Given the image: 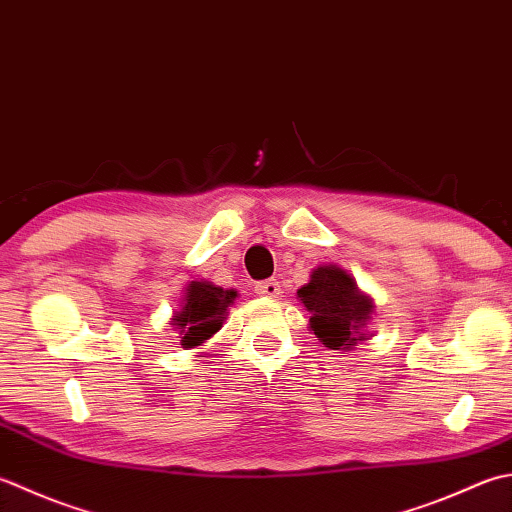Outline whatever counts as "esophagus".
<instances>
[{
  "instance_id": "obj_1",
  "label": "esophagus",
  "mask_w": 512,
  "mask_h": 512,
  "mask_svg": "<svg viewBox=\"0 0 512 512\" xmlns=\"http://www.w3.org/2000/svg\"><path fill=\"white\" fill-rule=\"evenodd\" d=\"M255 293H257L259 297L275 299V297L282 295V286H279L277 279H266V282H259V284L255 286Z\"/></svg>"
}]
</instances>
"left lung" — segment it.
Returning <instances> with one entry per match:
<instances>
[{
	"label": "left lung",
	"mask_w": 512,
	"mask_h": 512,
	"mask_svg": "<svg viewBox=\"0 0 512 512\" xmlns=\"http://www.w3.org/2000/svg\"><path fill=\"white\" fill-rule=\"evenodd\" d=\"M297 299L310 313L308 328L330 350H355L373 337L368 322L375 315L373 297L357 286L355 277L337 264L313 268L308 284L297 290Z\"/></svg>",
	"instance_id": "left-lung-1"
}]
</instances>
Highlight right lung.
<instances>
[{"mask_svg":"<svg viewBox=\"0 0 512 512\" xmlns=\"http://www.w3.org/2000/svg\"><path fill=\"white\" fill-rule=\"evenodd\" d=\"M237 290L222 288L210 282H188L182 308L170 317V326L179 333L182 348H199L208 342L228 315V306L235 302Z\"/></svg>","mask_w":512,"mask_h":512,"instance_id":"obj_1","label":"right lung"}]
</instances>
